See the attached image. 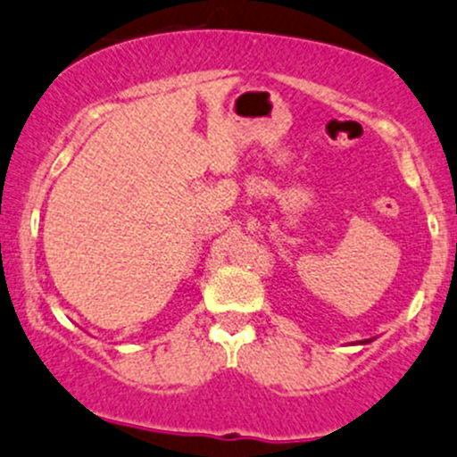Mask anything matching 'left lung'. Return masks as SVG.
I'll use <instances>...</instances> for the list:
<instances>
[{
    "instance_id": "1",
    "label": "left lung",
    "mask_w": 457,
    "mask_h": 457,
    "mask_svg": "<svg viewBox=\"0 0 457 457\" xmlns=\"http://www.w3.org/2000/svg\"><path fill=\"white\" fill-rule=\"evenodd\" d=\"M368 342H372V340H360V342H355V345H368Z\"/></svg>"
}]
</instances>
